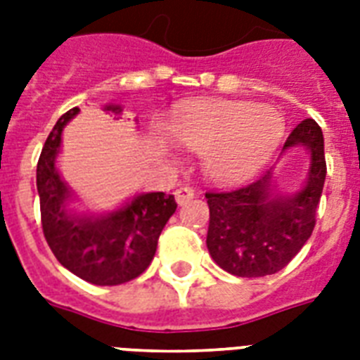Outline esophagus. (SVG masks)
Wrapping results in <instances>:
<instances>
[{
    "mask_svg": "<svg viewBox=\"0 0 360 360\" xmlns=\"http://www.w3.org/2000/svg\"><path fill=\"white\" fill-rule=\"evenodd\" d=\"M196 196V191L192 188V186H179L177 191H175V200H177V203L179 205H185L186 202H191L192 198Z\"/></svg>",
    "mask_w": 360,
    "mask_h": 360,
    "instance_id": "esophagus-1",
    "label": "esophagus"
}]
</instances>
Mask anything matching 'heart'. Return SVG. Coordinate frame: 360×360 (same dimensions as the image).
<instances>
[{"label":"heart","mask_w":360,"mask_h":360,"mask_svg":"<svg viewBox=\"0 0 360 360\" xmlns=\"http://www.w3.org/2000/svg\"><path fill=\"white\" fill-rule=\"evenodd\" d=\"M169 134L202 155L211 179L237 183L271 155L282 134V117L276 110L250 103H194L172 115Z\"/></svg>","instance_id":"heart-1"}]
</instances>
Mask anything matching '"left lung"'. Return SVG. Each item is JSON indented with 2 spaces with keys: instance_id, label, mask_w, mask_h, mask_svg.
I'll use <instances>...</instances> for the list:
<instances>
[{
  "instance_id": "obj_1",
  "label": "left lung",
  "mask_w": 360,
  "mask_h": 360,
  "mask_svg": "<svg viewBox=\"0 0 360 360\" xmlns=\"http://www.w3.org/2000/svg\"><path fill=\"white\" fill-rule=\"evenodd\" d=\"M293 146H307L312 157L307 185L295 196L271 192V172L250 185L205 192L209 254L228 273L243 278L278 273L312 236L327 175L319 124L314 120L301 121L282 151Z\"/></svg>"
}]
</instances>
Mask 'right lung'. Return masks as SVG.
Wrapping results in <instances>:
<instances>
[{
    "mask_svg": "<svg viewBox=\"0 0 360 360\" xmlns=\"http://www.w3.org/2000/svg\"><path fill=\"white\" fill-rule=\"evenodd\" d=\"M120 114V106H108ZM80 110L58 120L37 162V191L41 198L42 233L58 262L70 273L97 285H120L140 276L151 265L160 231L175 213L172 194L149 192L129 205L103 217H70L65 211L69 191L56 169L61 130Z\"/></svg>",
    "mask_w": 360,
    "mask_h": 360,
    "instance_id": "1",
    "label": "right lung"
}]
</instances>
